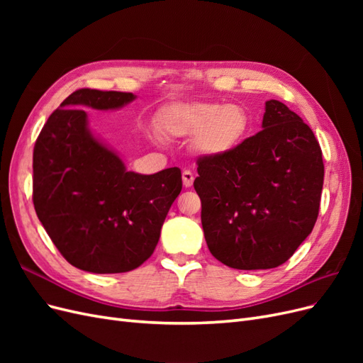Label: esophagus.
<instances>
[{
  "label": "esophagus",
  "mask_w": 363,
  "mask_h": 363,
  "mask_svg": "<svg viewBox=\"0 0 363 363\" xmlns=\"http://www.w3.org/2000/svg\"><path fill=\"white\" fill-rule=\"evenodd\" d=\"M182 179H183V186L184 188H191V186L194 184V174L191 172V171H183V174H182Z\"/></svg>",
  "instance_id": "1"
}]
</instances>
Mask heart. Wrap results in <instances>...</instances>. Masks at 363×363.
Wrapping results in <instances>:
<instances>
[{"label": "heart", "mask_w": 363, "mask_h": 363, "mask_svg": "<svg viewBox=\"0 0 363 363\" xmlns=\"http://www.w3.org/2000/svg\"><path fill=\"white\" fill-rule=\"evenodd\" d=\"M163 128L174 138L192 136L194 148L206 157H223L235 151L248 133L251 118L242 106L192 101L169 106Z\"/></svg>", "instance_id": "b5f03b06"}]
</instances>
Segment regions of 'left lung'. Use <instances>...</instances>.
Returning a JSON list of instances; mask_svg holds the SVG:
<instances>
[{
    "label": "left lung",
    "mask_w": 363,
    "mask_h": 363,
    "mask_svg": "<svg viewBox=\"0 0 363 363\" xmlns=\"http://www.w3.org/2000/svg\"><path fill=\"white\" fill-rule=\"evenodd\" d=\"M194 188L212 256L235 269L286 262L312 233L324 182L311 127L277 100L265 103L262 130L223 157H200Z\"/></svg>",
    "instance_id": "obj_1"
}]
</instances>
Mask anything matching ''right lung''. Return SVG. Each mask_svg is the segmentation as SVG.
<instances>
[{
    "label": "right lung",
    "instance_id": "1",
    "mask_svg": "<svg viewBox=\"0 0 363 363\" xmlns=\"http://www.w3.org/2000/svg\"><path fill=\"white\" fill-rule=\"evenodd\" d=\"M130 92L79 89L54 111L33 151V204L52 244L72 267L127 272L155 251L160 228L182 191V171H127L87 127L83 107L113 111Z\"/></svg>",
    "mask_w": 363,
    "mask_h": 363
}]
</instances>
